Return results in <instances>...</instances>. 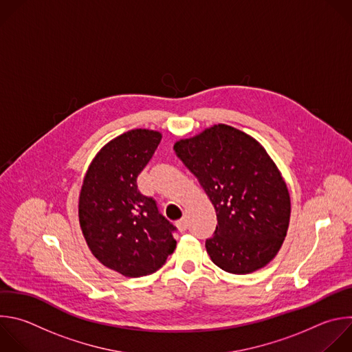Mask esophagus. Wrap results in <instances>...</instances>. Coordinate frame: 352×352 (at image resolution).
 I'll use <instances>...</instances> for the list:
<instances>
[{"instance_id": "34e87169", "label": "esophagus", "mask_w": 352, "mask_h": 352, "mask_svg": "<svg viewBox=\"0 0 352 352\" xmlns=\"http://www.w3.org/2000/svg\"><path fill=\"white\" fill-rule=\"evenodd\" d=\"M177 226L179 229V232H185L188 229V221L186 218H181L179 221H177Z\"/></svg>"}]
</instances>
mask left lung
I'll use <instances>...</instances> for the list:
<instances>
[{
	"label": "left lung",
	"mask_w": 352,
	"mask_h": 352,
	"mask_svg": "<svg viewBox=\"0 0 352 352\" xmlns=\"http://www.w3.org/2000/svg\"><path fill=\"white\" fill-rule=\"evenodd\" d=\"M174 151L215 208L217 226L206 241L211 261L235 275L265 267L290 221L286 182L265 149L243 131L218 124L178 141Z\"/></svg>",
	"instance_id": "8db88e82"
}]
</instances>
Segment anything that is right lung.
<instances>
[{"label": "right lung", "mask_w": 352, "mask_h": 352, "mask_svg": "<svg viewBox=\"0 0 352 352\" xmlns=\"http://www.w3.org/2000/svg\"><path fill=\"white\" fill-rule=\"evenodd\" d=\"M160 141V133L142 129L111 140L92 160L80 192V226L91 253L129 278L156 272L177 246V228L137 185Z\"/></svg>", "instance_id": "1"}]
</instances>
